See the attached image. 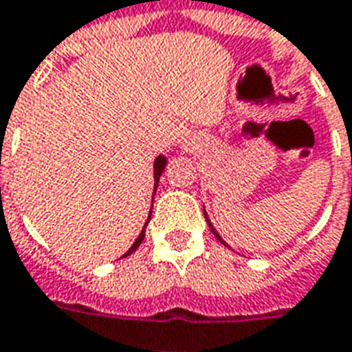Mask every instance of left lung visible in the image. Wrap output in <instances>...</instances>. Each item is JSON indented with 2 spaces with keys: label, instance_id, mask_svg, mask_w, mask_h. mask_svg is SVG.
Masks as SVG:
<instances>
[{
  "label": "left lung",
  "instance_id": "obj_1",
  "mask_svg": "<svg viewBox=\"0 0 352 352\" xmlns=\"http://www.w3.org/2000/svg\"><path fill=\"white\" fill-rule=\"evenodd\" d=\"M206 219H208V217H206ZM208 223H210V219H208ZM210 228H211V232H213V234L217 236V240H219V242H223V238H221V236L217 234V230H215V228H213V225H211V223H210ZM223 244H225V242H223Z\"/></svg>",
  "mask_w": 352,
  "mask_h": 352
}]
</instances>
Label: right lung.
Returning <instances> with one entry per match:
<instances>
[{
    "mask_svg": "<svg viewBox=\"0 0 352 352\" xmlns=\"http://www.w3.org/2000/svg\"><path fill=\"white\" fill-rule=\"evenodd\" d=\"M164 168H166V158H164V156H160V158L156 160V164H154V177H156V186H158V179H160V175H162V171H164ZM148 219H151V217H148ZM142 238H144V228H142V232H141V234H139V238H137V240H135V242H133V245L129 248V252L124 253V257H127V255H131V253H133L135 250H137V248L141 245Z\"/></svg>",
    "mask_w": 352,
    "mask_h": 352,
    "instance_id": "1",
    "label": "right lung"
}]
</instances>
